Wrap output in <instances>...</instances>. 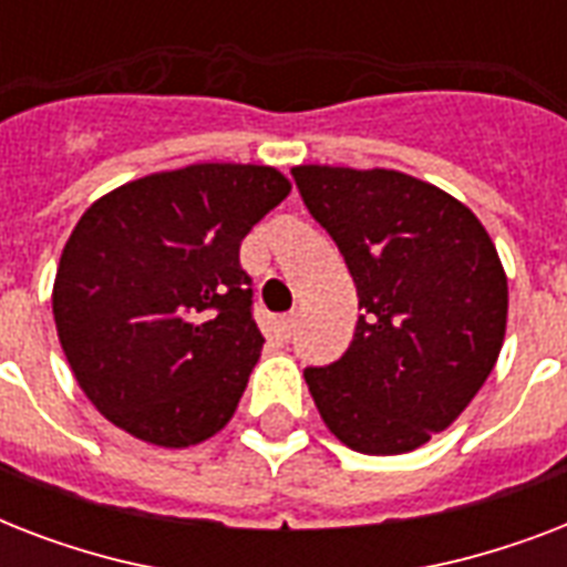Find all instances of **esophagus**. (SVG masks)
I'll list each match as a JSON object with an SVG mask.
<instances>
[{"label":"esophagus","instance_id":"obj_1","mask_svg":"<svg viewBox=\"0 0 567 567\" xmlns=\"http://www.w3.org/2000/svg\"><path fill=\"white\" fill-rule=\"evenodd\" d=\"M293 329H297V318H293V315L276 320V332H279V338H282V341H288V338L293 336Z\"/></svg>","mask_w":567,"mask_h":567}]
</instances>
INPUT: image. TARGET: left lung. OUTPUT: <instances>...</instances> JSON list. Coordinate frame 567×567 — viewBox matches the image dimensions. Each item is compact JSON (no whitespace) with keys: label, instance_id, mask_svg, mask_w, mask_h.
<instances>
[{"label":"left lung","instance_id":"8db88e82","mask_svg":"<svg viewBox=\"0 0 567 567\" xmlns=\"http://www.w3.org/2000/svg\"><path fill=\"white\" fill-rule=\"evenodd\" d=\"M291 173L362 309L347 353L306 371L320 417L355 453L417 450L465 412L501 355L509 285L497 247L465 203L409 173Z\"/></svg>","mask_w":567,"mask_h":567}]
</instances>
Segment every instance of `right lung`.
<instances>
[{"label": "right lung", "mask_w": 567, "mask_h": 567, "mask_svg": "<svg viewBox=\"0 0 567 567\" xmlns=\"http://www.w3.org/2000/svg\"><path fill=\"white\" fill-rule=\"evenodd\" d=\"M288 194L267 164H188L126 182L82 214L52 315L102 417L167 450L231 421L265 344L240 240Z\"/></svg>", "instance_id": "obj_1"}]
</instances>
